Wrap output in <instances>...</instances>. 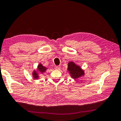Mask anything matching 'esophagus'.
Here are the masks:
<instances>
[{
	"label": "esophagus",
	"mask_w": 121,
	"mask_h": 121,
	"mask_svg": "<svg viewBox=\"0 0 121 121\" xmlns=\"http://www.w3.org/2000/svg\"><path fill=\"white\" fill-rule=\"evenodd\" d=\"M55 68L56 69H60V66H56L55 67Z\"/></svg>",
	"instance_id": "esophagus-1"
}]
</instances>
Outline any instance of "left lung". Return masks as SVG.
Listing matches in <instances>:
<instances>
[{"mask_svg":"<svg viewBox=\"0 0 121 121\" xmlns=\"http://www.w3.org/2000/svg\"><path fill=\"white\" fill-rule=\"evenodd\" d=\"M67 70L71 78L77 79L85 75L84 70L79 66L76 65L73 61H69L68 64Z\"/></svg>","mask_w":121,"mask_h":121,"instance_id":"left-lung-1","label":"left lung"}]
</instances>
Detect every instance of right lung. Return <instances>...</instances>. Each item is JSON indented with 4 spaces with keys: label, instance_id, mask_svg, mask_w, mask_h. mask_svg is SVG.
I'll return each mask as SVG.
<instances>
[{
    "label": "right lung",
    "instance_id": "add662e5",
    "mask_svg": "<svg viewBox=\"0 0 121 121\" xmlns=\"http://www.w3.org/2000/svg\"><path fill=\"white\" fill-rule=\"evenodd\" d=\"M47 69H48V68L44 67L42 64L41 63L39 64L38 66V67H37V70H33L32 73L33 78L34 79H38L40 77V76H39L40 73H45Z\"/></svg>",
    "mask_w": 121,
    "mask_h": 121
}]
</instances>
